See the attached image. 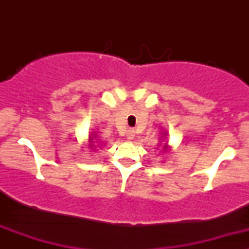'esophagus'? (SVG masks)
<instances>
[{"label":"esophagus","instance_id":"34e87169","mask_svg":"<svg viewBox=\"0 0 249 249\" xmlns=\"http://www.w3.org/2000/svg\"><path fill=\"white\" fill-rule=\"evenodd\" d=\"M135 137V131L132 129H129L126 131V139L127 140H132Z\"/></svg>","mask_w":249,"mask_h":249}]
</instances>
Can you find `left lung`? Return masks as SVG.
<instances>
[{"label":"left lung","mask_w":249,"mask_h":249,"mask_svg":"<svg viewBox=\"0 0 249 249\" xmlns=\"http://www.w3.org/2000/svg\"><path fill=\"white\" fill-rule=\"evenodd\" d=\"M164 136H166V134H164ZM169 149V144H167V143H165V145H164V152L165 150H167Z\"/></svg>","instance_id":"obj_1"}]
</instances>
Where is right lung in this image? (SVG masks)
Here are the masks:
<instances>
[{
  "label": "right lung",
  "instance_id": "1",
  "mask_svg": "<svg viewBox=\"0 0 249 249\" xmlns=\"http://www.w3.org/2000/svg\"><path fill=\"white\" fill-rule=\"evenodd\" d=\"M92 136L95 137V134H92ZM92 136H90L89 137V142H90V147H94V145H92Z\"/></svg>",
  "mask_w": 249,
  "mask_h": 249
}]
</instances>
